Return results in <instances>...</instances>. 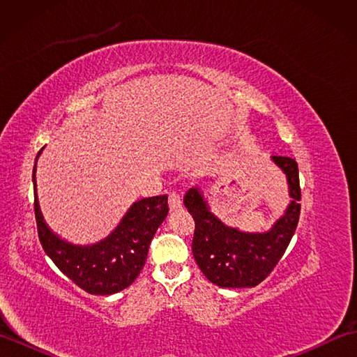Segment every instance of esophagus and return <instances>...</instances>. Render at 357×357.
Instances as JSON below:
<instances>
[{
	"label": "esophagus",
	"instance_id": "obj_1",
	"mask_svg": "<svg viewBox=\"0 0 357 357\" xmlns=\"http://www.w3.org/2000/svg\"><path fill=\"white\" fill-rule=\"evenodd\" d=\"M169 207H170V211H178L181 208V198L176 192H170Z\"/></svg>",
	"mask_w": 357,
	"mask_h": 357
}]
</instances>
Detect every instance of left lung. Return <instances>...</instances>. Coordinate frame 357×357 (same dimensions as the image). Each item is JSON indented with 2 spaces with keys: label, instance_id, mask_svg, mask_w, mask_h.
Listing matches in <instances>:
<instances>
[{
  "label": "left lung",
  "instance_id": "left-lung-1",
  "mask_svg": "<svg viewBox=\"0 0 357 357\" xmlns=\"http://www.w3.org/2000/svg\"><path fill=\"white\" fill-rule=\"evenodd\" d=\"M285 173L290 204L268 231L250 233L225 225L211 213L199 188H190L184 206L195 219L192 252L210 282L222 288L256 287L276 267L290 244L301 213L298 162L288 156H271Z\"/></svg>",
  "mask_w": 357,
  "mask_h": 357
}]
</instances>
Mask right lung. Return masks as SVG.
<instances>
[{
	"mask_svg": "<svg viewBox=\"0 0 357 357\" xmlns=\"http://www.w3.org/2000/svg\"><path fill=\"white\" fill-rule=\"evenodd\" d=\"M33 165L35 218L38 236L53 264L90 294H113L124 290L138 278L147 259L149 245L162 224L169 206L167 196H151L133 202L107 238L92 245H75L61 239L45 224L36 195V161Z\"/></svg>",
	"mask_w": 357,
	"mask_h": 357,
	"instance_id": "right-lung-1",
	"label": "right lung"
}]
</instances>
